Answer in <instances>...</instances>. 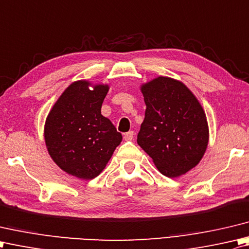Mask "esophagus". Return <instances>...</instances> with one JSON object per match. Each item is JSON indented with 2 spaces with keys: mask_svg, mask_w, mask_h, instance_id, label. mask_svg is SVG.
<instances>
[{
  "mask_svg": "<svg viewBox=\"0 0 249 249\" xmlns=\"http://www.w3.org/2000/svg\"><path fill=\"white\" fill-rule=\"evenodd\" d=\"M133 136H134V132L133 131H129V132H126V133H124V139L125 141H132V140H133Z\"/></svg>",
  "mask_w": 249,
  "mask_h": 249,
  "instance_id": "esophagus-1",
  "label": "esophagus"
}]
</instances>
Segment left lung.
<instances>
[{"instance_id":"left-lung-1","label":"left lung","mask_w":249,"mask_h":249,"mask_svg":"<svg viewBox=\"0 0 249 249\" xmlns=\"http://www.w3.org/2000/svg\"><path fill=\"white\" fill-rule=\"evenodd\" d=\"M146 104L138 144L162 174L177 177L195 167L209 143L206 116L186 86L160 77L142 86Z\"/></svg>"}]
</instances>
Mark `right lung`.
I'll use <instances>...</instances> for the list:
<instances>
[{"label": "right lung", "instance_id": "add662e5", "mask_svg": "<svg viewBox=\"0 0 249 249\" xmlns=\"http://www.w3.org/2000/svg\"><path fill=\"white\" fill-rule=\"evenodd\" d=\"M85 80L65 89L45 124V142L53 160L67 173L92 179L104 170L123 136L101 114L107 85L92 90Z\"/></svg>", "mask_w": 249, "mask_h": 249}]
</instances>
